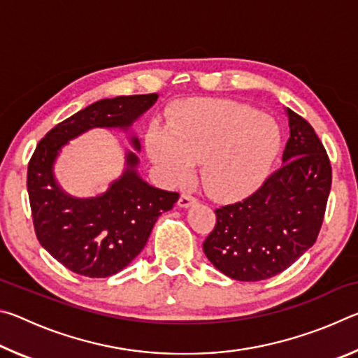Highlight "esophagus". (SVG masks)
Masks as SVG:
<instances>
[{
  "instance_id": "obj_1",
  "label": "esophagus",
  "mask_w": 358,
  "mask_h": 358,
  "mask_svg": "<svg viewBox=\"0 0 358 358\" xmlns=\"http://www.w3.org/2000/svg\"><path fill=\"white\" fill-rule=\"evenodd\" d=\"M194 203H197V199L192 197L191 194H181L178 199V207L181 208H189Z\"/></svg>"
}]
</instances>
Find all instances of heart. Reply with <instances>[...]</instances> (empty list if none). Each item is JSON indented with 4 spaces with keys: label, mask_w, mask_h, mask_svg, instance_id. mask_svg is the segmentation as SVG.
Instances as JSON below:
<instances>
[{
    "label": "heart",
    "mask_w": 358,
    "mask_h": 358,
    "mask_svg": "<svg viewBox=\"0 0 358 358\" xmlns=\"http://www.w3.org/2000/svg\"><path fill=\"white\" fill-rule=\"evenodd\" d=\"M280 147L281 132L273 120L232 101L194 102L171 128L153 126L147 136L150 159L166 183H183L201 162L202 185L216 199L256 189Z\"/></svg>",
    "instance_id": "heart-1"
}]
</instances>
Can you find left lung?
Instances as JSON below:
<instances>
[{
  "mask_svg": "<svg viewBox=\"0 0 358 358\" xmlns=\"http://www.w3.org/2000/svg\"><path fill=\"white\" fill-rule=\"evenodd\" d=\"M289 141L278 171L250 197L216 210L203 252L237 281L276 276L317 238L331 186L324 145L306 120L284 107Z\"/></svg>",
  "mask_w": 358,
  "mask_h": 358,
  "instance_id": "left-lung-1",
  "label": "left lung"
}]
</instances>
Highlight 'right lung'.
<instances>
[{
	"label": "right lung",
	"mask_w": 358,
	"mask_h": 358,
	"mask_svg": "<svg viewBox=\"0 0 358 358\" xmlns=\"http://www.w3.org/2000/svg\"><path fill=\"white\" fill-rule=\"evenodd\" d=\"M157 98L153 93L101 99L57 124L36 147L27 177L36 237L77 275L108 278L128 266L147 245L157 217L178 201L177 192L151 186L138 175L142 145L132 124ZM92 129L124 131L136 153L125 152L124 172L104 193L77 198L57 183L55 164L66 144Z\"/></svg>",
	"instance_id": "right-lung-1"
}]
</instances>
